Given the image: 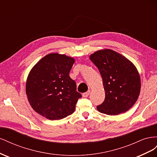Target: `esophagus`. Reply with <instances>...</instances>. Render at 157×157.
<instances>
[{
	"label": "esophagus",
	"mask_w": 157,
	"mask_h": 157,
	"mask_svg": "<svg viewBox=\"0 0 157 157\" xmlns=\"http://www.w3.org/2000/svg\"><path fill=\"white\" fill-rule=\"evenodd\" d=\"M90 90H88V92H85V93H84V94H82V96L84 97V98H87V97L89 96V95H90Z\"/></svg>",
	"instance_id": "obj_1"
}]
</instances>
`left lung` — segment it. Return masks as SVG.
Returning a JSON list of instances; mask_svg holds the SVG:
<instances>
[{
  "label": "left lung",
  "mask_w": 157,
  "mask_h": 157,
  "mask_svg": "<svg viewBox=\"0 0 157 157\" xmlns=\"http://www.w3.org/2000/svg\"><path fill=\"white\" fill-rule=\"evenodd\" d=\"M90 59L99 71L105 91V100L98 110L116 115L130 109L136 102L141 80L135 65L124 56L110 49L98 50Z\"/></svg>",
  "instance_id": "left-lung-1"
}]
</instances>
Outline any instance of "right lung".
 <instances>
[{
    "instance_id": "obj_1",
    "label": "right lung",
    "mask_w": 157,
    "mask_h": 157,
    "mask_svg": "<svg viewBox=\"0 0 157 157\" xmlns=\"http://www.w3.org/2000/svg\"><path fill=\"white\" fill-rule=\"evenodd\" d=\"M75 63L64 54H49L32 68L26 82L31 107L49 120H59L73 114L82 95L77 91L69 72Z\"/></svg>"
}]
</instances>
